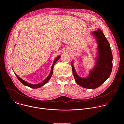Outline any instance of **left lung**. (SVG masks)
<instances>
[{
    "label": "left lung",
    "mask_w": 124,
    "mask_h": 124,
    "mask_svg": "<svg viewBox=\"0 0 124 124\" xmlns=\"http://www.w3.org/2000/svg\"><path fill=\"white\" fill-rule=\"evenodd\" d=\"M98 43V55L95 66L85 78H80L77 74L71 62L73 74L77 84L88 89H96L100 86L110 76L112 69L113 56L109 43L102 31L98 29L92 32Z\"/></svg>",
    "instance_id": "1"
}]
</instances>
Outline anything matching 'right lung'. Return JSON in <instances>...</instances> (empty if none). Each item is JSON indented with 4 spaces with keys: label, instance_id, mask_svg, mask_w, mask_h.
Wrapping results in <instances>:
<instances>
[{
    "label": "right lung",
    "instance_id": "obj_1",
    "mask_svg": "<svg viewBox=\"0 0 124 124\" xmlns=\"http://www.w3.org/2000/svg\"><path fill=\"white\" fill-rule=\"evenodd\" d=\"M60 58V56H58L57 57H56L54 60V63H53L52 64V66L51 67V71H50V74H49V75L48 76V77L42 82L40 83H38V84H31V83H28L27 82H26L25 80L22 79V78H21L19 76H17L16 74V78H17V79H18L19 80V81L22 83L23 85H25V86H27L28 87H29L30 88H34V89H35V88H40L42 86H43V85H44L45 84H46L48 81L50 79V78H51L52 75V74H53V70H54V64H55V63L56 62V61Z\"/></svg>",
    "mask_w": 124,
    "mask_h": 124
}]
</instances>
